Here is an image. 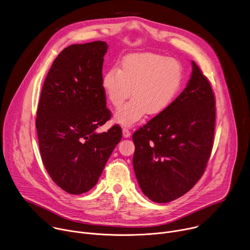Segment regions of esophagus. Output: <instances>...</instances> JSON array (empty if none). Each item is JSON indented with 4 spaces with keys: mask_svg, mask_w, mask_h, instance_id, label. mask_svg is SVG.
<instances>
[{
    "mask_svg": "<svg viewBox=\"0 0 250 250\" xmlns=\"http://www.w3.org/2000/svg\"><path fill=\"white\" fill-rule=\"evenodd\" d=\"M130 131H129V129L128 128H126V127H124L123 128V135H124V137H129L130 136Z\"/></svg>",
    "mask_w": 250,
    "mask_h": 250,
    "instance_id": "1",
    "label": "esophagus"
}]
</instances>
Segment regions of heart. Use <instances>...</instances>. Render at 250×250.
I'll return each mask as SVG.
<instances>
[{"mask_svg": "<svg viewBox=\"0 0 250 250\" xmlns=\"http://www.w3.org/2000/svg\"><path fill=\"white\" fill-rule=\"evenodd\" d=\"M180 63L155 53H134L125 56L120 69L114 67L103 75L102 88L110 104L119 108L115 122L130 126L147 113L158 116L168 109L182 82Z\"/></svg>", "mask_w": 250, "mask_h": 250, "instance_id": "1", "label": "heart"}]
</instances>
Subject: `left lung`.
I'll list each match as a JSON object with an SVG mask.
<instances>
[{
	"label": "left lung",
	"instance_id": "1",
	"mask_svg": "<svg viewBox=\"0 0 250 250\" xmlns=\"http://www.w3.org/2000/svg\"><path fill=\"white\" fill-rule=\"evenodd\" d=\"M184 91L162 114L132 134L134 173L155 203L180 198L200 180L208 161L216 125V100L198 65Z\"/></svg>",
	"mask_w": 250,
	"mask_h": 250
}]
</instances>
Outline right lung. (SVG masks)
<instances>
[{"label": "right lung", "instance_id": "obj_1", "mask_svg": "<svg viewBox=\"0 0 250 250\" xmlns=\"http://www.w3.org/2000/svg\"><path fill=\"white\" fill-rule=\"evenodd\" d=\"M104 42L72 44L53 61L45 78L37 126L43 165L53 182L79 195L98 182L114 148L122 139L118 125L95 130L111 119L102 88Z\"/></svg>", "mask_w": 250, "mask_h": 250}]
</instances>
